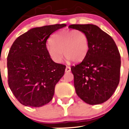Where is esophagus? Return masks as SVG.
I'll return each mask as SVG.
<instances>
[{"mask_svg":"<svg viewBox=\"0 0 129 129\" xmlns=\"http://www.w3.org/2000/svg\"><path fill=\"white\" fill-rule=\"evenodd\" d=\"M71 71V68L70 66H66V69H65V72L66 73H69Z\"/></svg>","mask_w":129,"mask_h":129,"instance_id":"obj_1","label":"esophagus"}]
</instances>
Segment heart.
<instances>
[{
  "instance_id": "1",
  "label": "heart",
  "mask_w": 129,
  "mask_h": 129,
  "mask_svg": "<svg viewBox=\"0 0 129 129\" xmlns=\"http://www.w3.org/2000/svg\"><path fill=\"white\" fill-rule=\"evenodd\" d=\"M89 40L84 32L76 30L58 31L51 37L46 50L50 58L56 63H60L63 54L68 60L80 62L89 51Z\"/></svg>"
}]
</instances>
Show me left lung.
<instances>
[{
  "label": "left lung",
  "instance_id": "1",
  "mask_svg": "<svg viewBox=\"0 0 129 129\" xmlns=\"http://www.w3.org/2000/svg\"><path fill=\"white\" fill-rule=\"evenodd\" d=\"M84 32L89 51L81 63L71 67L77 95L90 105L100 104L115 92L120 80V55L112 37L95 25H71Z\"/></svg>",
  "mask_w": 129,
  "mask_h": 129
}]
</instances>
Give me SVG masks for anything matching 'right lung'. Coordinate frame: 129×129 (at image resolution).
<instances>
[{"mask_svg": "<svg viewBox=\"0 0 129 129\" xmlns=\"http://www.w3.org/2000/svg\"><path fill=\"white\" fill-rule=\"evenodd\" d=\"M65 26L34 28L12 45L7 56L8 84L22 104L42 107L53 99L55 85L64 75L66 66L51 59L46 43L51 34Z\"/></svg>", "mask_w": 129, "mask_h": 129, "instance_id": "right-lung-1", "label": "right lung"}]
</instances>
